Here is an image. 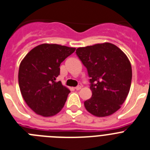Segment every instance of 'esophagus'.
I'll return each instance as SVG.
<instances>
[{
	"instance_id": "1",
	"label": "esophagus",
	"mask_w": 150,
	"mask_h": 150,
	"mask_svg": "<svg viewBox=\"0 0 150 150\" xmlns=\"http://www.w3.org/2000/svg\"><path fill=\"white\" fill-rule=\"evenodd\" d=\"M81 88H82L81 86H76L74 88H75V89H76V90H79Z\"/></svg>"
}]
</instances>
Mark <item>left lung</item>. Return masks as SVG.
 Wrapping results in <instances>:
<instances>
[{
    "instance_id": "8db88e82",
    "label": "left lung",
    "mask_w": 150,
    "mask_h": 150,
    "mask_svg": "<svg viewBox=\"0 0 150 150\" xmlns=\"http://www.w3.org/2000/svg\"><path fill=\"white\" fill-rule=\"evenodd\" d=\"M76 54L90 77L92 96L84 102L86 109L98 117L112 115L121 107L131 87L132 70L128 57L110 43L79 47Z\"/></svg>"
}]
</instances>
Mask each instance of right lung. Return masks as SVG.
I'll return each mask as SVG.
<instances>
[{
    "label": "right lung",
    "mask_w": 150,
    "mask_h": 150,
    "mask_svg": "<svg viewBox=\"0 0 150 150\" xmlns=\"http://www.w3.org/2000/svg\"><path fill=\"white\" fill-rule=\"evenodd\" d=\"M76 49L43 43L30 50L18 70V85L24 100L37 114L48 117L60 112L71 91L61 81L60 64Z\"/></svg>",
    "instance_id": "obj_1"
}]
</instances>
